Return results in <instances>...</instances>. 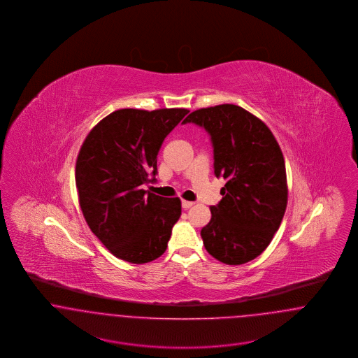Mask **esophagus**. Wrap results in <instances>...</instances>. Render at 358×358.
<instances>
[{
	"instance_id": "obj_1",
	"label": "esophagus",
	"mask_w": 358,
	"mask_h": 358,
	"mask_svg": "<svg viewBox=\"0 0 358 358\" xmlns=\"http://www.w3.org/2000/svg\"><path fill=\"white\" fill-rule=\"evenodd\" d=\"M181 204H182V208H184V209H189L190 206H193V205H194V203H193V201H187V200H182V203H181Z\"/></svg>"
}]
</instances>
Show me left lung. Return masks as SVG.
Instances as JSON below:
<instances>
[{
	"label": "left lung",
	"instance_id": "obj_1",
	"mask_svg": "<svg viewBox=\"0 0 358 358\" xmlns=\"http://www.w3.org/2000/svg\"><path fill=\"white\" fill-rule=\"evenodd\" d=\"M213 143L215 174L227 180L222 201L210 206L201 229L205 250L225 264H244L271 243L287 206L286 165L279 143L263 120L236 104L189 114Z\"/></svg>",
	"mask_w": 358,
	"mask_h": 358
}]
</instances>
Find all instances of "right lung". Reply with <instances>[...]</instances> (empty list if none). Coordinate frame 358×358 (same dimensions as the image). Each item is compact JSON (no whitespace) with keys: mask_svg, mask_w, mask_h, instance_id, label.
I'll return each instance as SVG.
<instances>
[{"mask_svg":"<svg viewBox=\"0 0 358 358\" xmlns=\"http://www.w3.org/2000/svg\"><path fill=\"white\" fill-rule=\"evenodd\" d=\"M187 108H122L103 118L85 136L75 181L85 222L117 257L142 264L159 257L181 216L178 197L142 189L157 174L164 139Z\"/></svg>","mask_w":358,"mask_h":358,"instance_id":"1","label":"right lung"}]
</instances>
